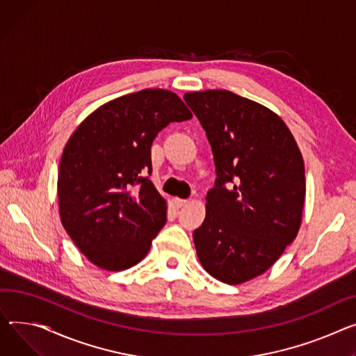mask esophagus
I'll use <instances>...</instances> for the list:
<instances>
[{
	"instance_id": "obj_1",
	"label": "esophagus",
	"mask_w": 356,
	"mask_h": 356,
	"mask_svg": "<svg viewBox=\"0 0 356 356\" xmlns=\"http://www.w3.org/2000/svg\"><path fill=\"white\" fill-rule=\"evenodd\" d=\"M175 203H176L177 207H183V206H186L188 203V200L187 199H175Z\"/></svg>"
}]
</instances>
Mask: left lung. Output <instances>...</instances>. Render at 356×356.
<instances>
[{
  "label": "left lung",
  "mask_w": 356,
  "mask_h": 356,
  "mask_svg": "<svg viewBox=\"0 0 356 356\" xmlns=\"http://www.w3.org/2000/svg\"><path fill=\"white\" fill-rule=\"evenodd\" d=\"M210 143L215 187L193 232L203 268L229 285L268 270L296 238L305 168L296 141L269 108L227 90L186 92Z\"/></svg>",
  "instance_id": "obj_1"
}]
</instances>
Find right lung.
<instances>
[{"mask_svg":"<svg viewBox=\"0 0 356 356\" xmlns=\"http://www.w3.org/2000/svg\"><path fill=\"white\" fill-rule=\"evenodd\" d=\"M175 92L146 88L91 113L64 147L60 218L94 265L124 270L143 259L165 223V202L150 181L152 143L165 126L191 120Z\"/></svg>","mask_w":356,"mask_h":356,"instance_id":"1","label":"right lung"}]
</instances>
